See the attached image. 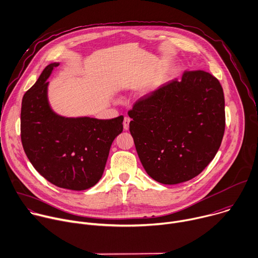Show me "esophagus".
<instances>
[{
	"label": "esophagus",
	"instance_id": "obj_1",
	"mask_svg": "<svg viewBox=\"0 0 258 258\" xmlns=\"http://www.w3.org/2000/svg\"><path fill=\"white\" fill-rule=\"evenodd\" d=\"M129 123H130V119H129L128 117H125V118H124V121H123L124 130H128V129H129Z\"/></svg>",
	"mask_w": 258,
	"mask_h": 258
}]
</instances>
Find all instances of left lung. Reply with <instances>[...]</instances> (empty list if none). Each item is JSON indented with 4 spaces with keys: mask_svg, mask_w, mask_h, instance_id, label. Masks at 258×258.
<instances>
[{
    "mask_svg": "<svg viewBox=\"0 0 258 258\" xmlns=\"http://www.w3.org/2000/svg\"><path fill=\"white\" fill-rule=\"evenodd\" d=\"M129 130L146 173L174 185L199 175L216 157L226 126L220 81L203 70L185 71L139 98Z\"/></svg>",
    "mask_w": 258,
    "mask_h": 258,
    "instance_id": "8db88e82",
    "label": "left lung"
}]
</instances>
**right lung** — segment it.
<instances>
[{"mask_svg": "<svg viewBox=\"0 0 258 258\" xmlns=\"http://www.w3.org/2000/svg\"><path fill=\"white\" fill-rule=\"evenodd\" d=\"M57 66H46L22 98L21 141L29 162L44 179L61 188L85 190L101 178L111 145L123 131L124 117L98 120L54 113L46 79Z\"/></svg>", "mask_w": 258, "mask_h": 258, "instance_id": "right-lung-1", "label": "right lung"}]
</instances>
